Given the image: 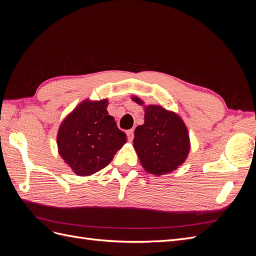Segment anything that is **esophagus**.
<instances>
[{
    "label": "esophagus",
    "instance_id": "1",
    "mask_svg": "<svg viewBox=\"0 0 256 256\" xmlns=\"http://www.w3.org/2000/svg\"><path fill=\"white\" fill-rule=\"evenodd\" d=\"M127 136H128V140L129 141H132L134 138V129H130L127 131Z\"/></svg>",
    "mask_w": 256,
    "mask_h": 256
}]
</instances>
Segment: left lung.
Returning <instances> with one entry per match:
<instances>
[{
  "mask_svg": "<svg viewBox=\"0 0 256 256\" xmlns=\"http://www.w3.org/2000/svg\"><path fill=\"white\" fill-rule=\"evenodd\" d=\"M138 104L143 102L132 97ZM134 147L146 172L164 175L184 164L190 150L188 130L176 113L160 106H145L144 124L134 130Z\"/></svg>",
  "mask_w": 256,
  "mask_h": 256,
  "instance_id": "left-lung-1",
  "label": "left lung"
}]
</instances>
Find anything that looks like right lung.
Wrapping results in <instances>:
<instances>
[{"instance_id":"obj_1","label":"right lung","mask_w":256,"mask_h":256,"mask_svg":"<svg viewBox=\"0 0 256 256\" xmlns=\"http://www.w3.org/2000/svg\"><path fill=\"white\" fill-rule=\"evenodd\" d=\"M108 100H85L62 122L58 152L72 171L88 176L106 168L126 143V134L106 111Z\"/></svg>"}]
</instances>
